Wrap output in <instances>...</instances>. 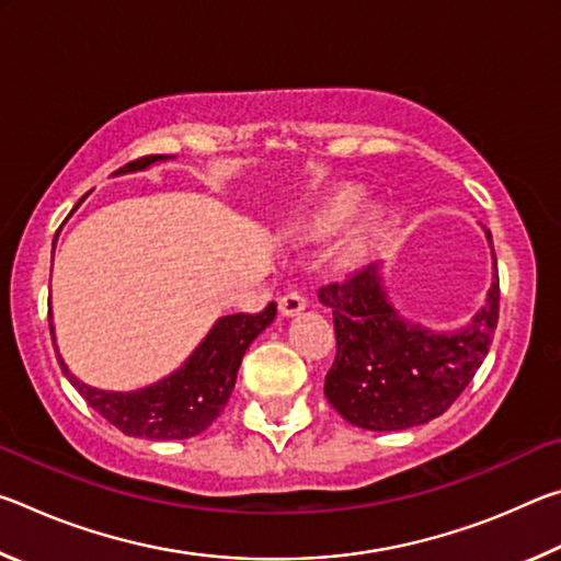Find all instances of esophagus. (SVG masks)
<instances>
[{
    "mask_svg": "<svg viewBox=\"0 0 561 561\" xmlns=\"http://www.w3.org/2000/svg\"><path fill=\"white\" fill-rule=\"evenodd\" d=\"M307 309V299L301 297V294H297V291H289V294H284V297L279 299V311H282V317H297V314H301V311Z\"/></svg>",
    "mask_w": 561,
    "mask_h": 561,
    "instance_id": "obj_1",
    "label": "esophagus"
}]
</instances>
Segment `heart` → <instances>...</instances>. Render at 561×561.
<instances>
[{
  "mask_svg": "<svg viewBox=\"0 0 561 561\" xmlns=\"http://www.w3.org/2000/svg\"><path fill=\"white\" fill-rule=\"evenodd\" d=\"M360 203H364V190L356 185L339 187L334 193H329L309 215H304L299 222H294V232L304 237V240H324L327 234L334 232L339 225H344L358 210ZM378 232H381V213H364L348 227L344 240H341L339 257L344 262L364 260L371 252Z\"/></svg>",
  "mask_w": 561,
  "mask_h": 561,
  "instance_id": "obj_1",
  "label": "heart"
}]
</instances>
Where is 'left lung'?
Here are the masks:
<instances>
[{"label": "left lung", "mask_w": 561, "mask_h": 561, "mask_svg": "<svg viewBox=\"0 0 561 561\" xmlns=\"http://www.w3.org/2000/svg\"><path fill=\"white\" fill-rule=\"evenodd\" d=\"M485 240L492 282L482 307L462 327L431 329L405 319L386 289L383 262L319 289L336 331L324 393L344 421L376 433L415 428L443 415L465 391L488 356L500 311L490 230Z\"/></svg>", "instance_id": "8db88e82"}]
</instances>
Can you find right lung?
<instances>
[{"mask_svg":"<svg viewBox=\"0 0 561 561\" xmlns=\"http://www.w3.org/2000/svg\"><path fill=\"white\" fill-rule=\"evenodd\" d=\"M170 158L173 156H146L133 160L118 173H140V170L165 163ZM83 201H79V205ZM274 317H277V304L274 301L260 314L220 317L175 371L144 388H136V391H108V388L89 386L79 376H73L59 354V344H56L51 309L49 327L64 376L69 378V383L93 411L101 413L111 425H116L130 438L185 440L210 428L215 417L222 413L232 396L244 351L272 324Z\"/></svg>","mask_w":561,"mask_h":561,"instance_id":"1","label":"right lung"}]
</instances>
